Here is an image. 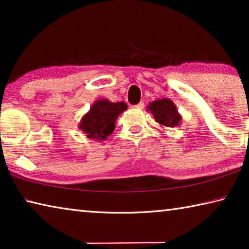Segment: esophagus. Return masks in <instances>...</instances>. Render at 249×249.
<instances>
[{"label": "esophagus", "mask_w": 249, "mask_h": 249, "mask_svg": "<svg viewBox=\"0 0 249 249\" xmlns=\"http://www.w3.org/2000/svg\"><path fill=\"white\" fill-rule=\"evenodd\" d=\"M143 107H144V103L143 102H139V103H138V105L133 106V108H136V109H143Z\"/></svg>", "instance_id": "obj_1"}]
</instances>
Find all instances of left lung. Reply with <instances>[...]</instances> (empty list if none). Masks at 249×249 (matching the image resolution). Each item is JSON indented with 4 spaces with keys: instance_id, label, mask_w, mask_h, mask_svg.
<instances>
[{
    "instance_id": "1",
    "label": "left lung",
    "mask_w": 249,
    "mask_h": 249,
    "mask_svg": "<svg viewBox=\"0 0 249 249\" xmlns=\"http://www.w3.org/2000/svg\"><path fill=\"white\" fill-rule=\"evenodd\" d=\"M147 110L152 113L155 120L162 127L175 128L181 124V114L170 99L163 98L152 101L149 103Z\"/></svg>"
}]
</instances>
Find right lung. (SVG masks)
I'll return each mask as SVG.
<instances>
[{
	"label": "right lung",
	"instance_id": "1",
	"mask_svg": "<svg viewBox=\"0 0 249 249\" xmlns=\"http://www.w3.org/2000/svg\"><path fill=\"white\" fill-rule=\"evenodd\" d=\"M128 106L122 102H111L108 99H99L85 116L78 127L89 139L102 141L111 135L116 128L118 116L127 110Z\"/></svg>",
	"mask_w": 249,
	"mask_h": 249
}]
</instances>
